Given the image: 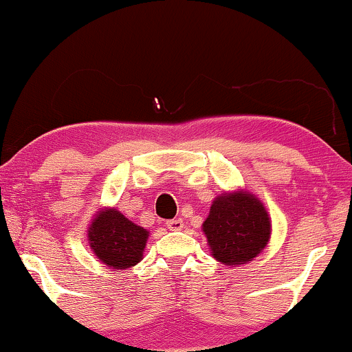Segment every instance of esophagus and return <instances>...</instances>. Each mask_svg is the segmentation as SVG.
<instances>
[{"label": "esophagus", "instance_id": "obj_1", "mask_svg": "<svg viewBox=\"0 0 352 352\" xmlns=\"http://www.w3.org/2000/svg\"><path fill=\"white\" fill-rule=\"evenodd\" d=\"M166 228L170 231H181L184 228V223H182L181 218H175V220H168Z\"/></svg>", "mask_w": 352, "mask_h": 352}]
</instances>
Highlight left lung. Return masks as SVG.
<instances>
[{
	"label": "left lung",
	"instance_id": "left-lung-1",
	"mask_svg": "<svg viewBox=\"0 0 352 352\" xmlns=\"http://www.w3.org/2000/svg\"><path fill=\"white\" fill-rule=\"evenodd\" d=\"M202 230L213 258L225 265H243L265 249L272 223L254 194L237 189L213 200Z\"/></svg>",
	"mask_w": 352,
	"mask_h": 352
}]
</instances>
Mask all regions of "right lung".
Returning <instances> with one entry per match:
<instances>
[{"label":"right lung","mask_w":352,"mask_h":352,"mask_svg":"<svg viewBox=\"0 0 352 352\" xmlns=\"http://www.w3.org/2000/svg\"><path fill=\"white\" fill-rule=\"evenodd\" d=\"M90 249L109 268H129L142 260L148 231L116 208H103L87 231Z\"/></svg>","instance_id":"obj_1"}]
</instances>
